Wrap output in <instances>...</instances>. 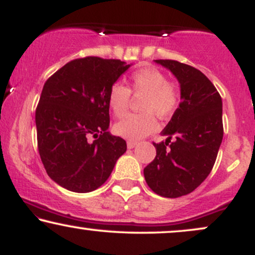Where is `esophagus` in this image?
<instances>
[{"label": "esophagus", "mask_w": 255, "mask_h": 255, "mask_svg": "<svg viewBox=\"0 0 255 255\" xmlns=\"http://www.w3.org/2000/svg\"><path fill=\"white\" fill-rule=\"evenodd\" d=\"M136 145H137V142H136V141H131V140H129V141H127V146H128V148H133V147H135Z\"/></svg>", "instance_id": "obj_1"}]
</instances>
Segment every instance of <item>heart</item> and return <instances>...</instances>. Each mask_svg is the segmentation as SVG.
Wrapping results in <instances>:
<instances>
[{
  "label": "heart",
  "instance_id": "obj_1",
  "mask_svg": "<svg viewBox=\"0 0 255 255\" xmlns=\"http://www.w3.org/2000/svg\"><path fill=\"white\" fill-rule=\"evenodd\" d=\"M130 92L142 95V114L128 115L118 122L114 131L127 140H139L153 133L158 128L157 120L172 115L178 105V91L174 84L166 80L164 73L156 68H142L130 75V87L121 84L111 86L108 93V105L116 118H124L127 114L130 102Z\"/></svg>",
  "mask_w": 255,
  "mask_h": 255
}]
</instances>
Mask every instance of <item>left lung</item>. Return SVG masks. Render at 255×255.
Instances as JSON below:
<instances>
[{"label":"left lung","mask_w":255,"mask_h":255,"mask_svg":"<svg viewBox=\"0 0 255 255\" xmlns=\"http://www.w3.org/2000/svg\"><path fill=\"white\" fill-rule=\"evenodd\" d=\"M176 77L181 103L162 130L156 157L144 169L146 183L156 194H189L209 176L223 139L222 98L199 69L174 60H154Z\"/></svg>","instance_id":"left-lung-1"}]
</instances>
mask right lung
Returning a JSON list of instances; mask_svg holds the SVG:
<instances>
[{
	"instance_id": "right-lung-1",
	"label": "right lung",
	"mask_w": 255,
	"mask_h": 255,
	"mask_svg": "<svg viewBox=\"0 0 255 255\" xmlns=\"http://www.w3.org/2000/svg\"><path fill=\"white\" fill-rule=\"evenodd\" d=\"M129 67L120 60L77 58L44 84L36 109L38 151L49 177L63 188L97 189L127 150L122 137L108 131V93Z\"/></svg>"
}]
</instances>
